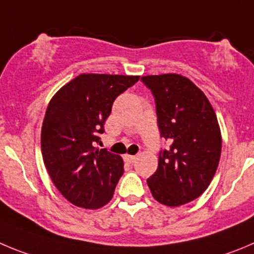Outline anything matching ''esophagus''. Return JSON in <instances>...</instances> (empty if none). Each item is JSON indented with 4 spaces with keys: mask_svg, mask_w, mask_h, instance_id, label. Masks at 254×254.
Here are the masks:
<instances>
[{
    "mask_svg": "<svg viewBox=\"0 0 254 254\" xmlns=\"http://www.w3.org/2000/svg\"><path fill=\"white\" fill-rule=\"evenodd\" d=\"M124 159H125V162H127V163H134L135 160H136V156L129 155V154H127V155L124 156Z\"/></svg>",
    "mask_w": 254,
    "mask_h": 254,
    "instance_id": "esophagus-1",
    "label": "esophagus"
}]
</instances>
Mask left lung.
Instances as JSON below:
<instances>
[{
  "instance_id": "1",
  "label": "left lung",
  "mask_w": 254,
  "mask_h": 254,
  "mask_svg": "<svg viewBox=\"0 0 254 254\" xmlns=\"http://www.w3.org/2000/svg\"><path fill=\"white\" fill-rule=\"evenodd\" d=\"M141 81L153 92L160 134L170 143L146 183L155 200L179 207L202 195L217 172L222 151L217 115L204 92L183 75H148Z\"/></svg>"
}]
</instances>
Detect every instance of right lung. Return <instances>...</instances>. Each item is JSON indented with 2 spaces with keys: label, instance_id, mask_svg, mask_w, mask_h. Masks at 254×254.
Returning <instances> with one entry per match:
<instances>
[{
  "label": "right lung",
  "instance_id": "obj_1",
  "mask_svg": "<svg viewBox=\"0 0 254 254\" xmlns=\"http://www.w3.org/2000/svg\"><path fill=\"white\" fill-rule=\"evenodd\" d=\"M139 76L80 73L50 100L41 127L44 164L70 203L99 209L111 200L124 173L120 155L95 148L114 100Z\"/></svg>",
  "mask_w": 254,
  "mask_h": 254
}]
</instances>
